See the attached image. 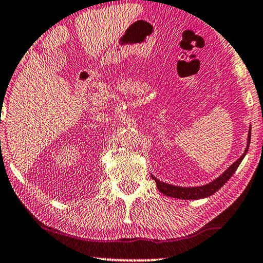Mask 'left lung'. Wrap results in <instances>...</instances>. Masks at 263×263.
Instances as JSON below:
<instances>
[{
    "instance_id": "1",
    "label": "left lung",
    "mask_w": 263,
    "mask_h": 263,
    "mask_svg": "<svg viewBox=\"0 0 263 263\" xmlns=\"http://www.w3.org/2000/svg\"><path fill=\"white\" fill-rule=\"evenodd\" d=\"M250 135H251V127L249 129V133H248V141H247L246 149H244V153L235 161V163L230 165V166L226 168V170L222 172L219 177L213 179V181L210 183H207V184L199 185V186H179V185L168 184L166 182L159 181V179L152 174H151V177L154 179V182H156L157 184V188L161 194H164V195H166L168 197H174V199L200 200V199H204V197L213 195L214 193H217L218 190L232 177V175L235 174L237 168H238L239 164L242 163L244 157H246V154L248 153V149H249Z\"/></svg>"
}]
</instances>
